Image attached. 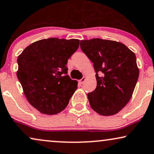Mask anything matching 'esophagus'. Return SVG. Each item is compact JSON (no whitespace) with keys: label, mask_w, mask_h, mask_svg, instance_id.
<instances>
[{"label":"esophagus","mask_w":154,"mask_h":154,"mask_svg":"<svg viewBox=\"0 0 154 154\" xmlns=\"http://www.w3.org/2000/svg\"><path fill=\"white\" fill-rule=\"evenodd\" d=\"M86 80V77H82V78L79 81V83L80 84V85H82V84L85 82V81Z\"/></svg>","instance_id":"obj_1"}]
</instances>
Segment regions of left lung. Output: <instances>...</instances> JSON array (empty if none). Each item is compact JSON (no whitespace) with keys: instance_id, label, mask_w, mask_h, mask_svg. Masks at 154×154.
<instances>
[{"instance_id":"obj_1","label":"left lung","mask_w":154,"mask_h":154,"mask_svg":"<svg viewBox=\"0 0 154 154\" xmlns=\"http://www.w3.org/2000/svg\"><path fill=\"white\" fill-rule=\"evenodd\" d=\"M80 47L96 73V88L87 94L91 108L103 116L118 113L130 100L139 77L134 53L122 43L101 38L82 40Z\"/></svg>"}]
</instances>
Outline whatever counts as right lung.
Instances as JSON below:
<instances>
[{
    "label": "right lung",
    "instance_id": "1",
    "mask_svg": "<svg viewBox=\"0 0 154 154\" xmlns=\"http://www.w3.org/2000/svg\"><path fill=\"white\" fill-rule=\"evenodd\" d=\"M79 45L75 38H49L32 43L18 56L17 78L29 103L42 113L62 111L77 89L66 65Z\"/></svg>",
    "mask_w": 154,
    "mask_h": 154
}]
</instances>
